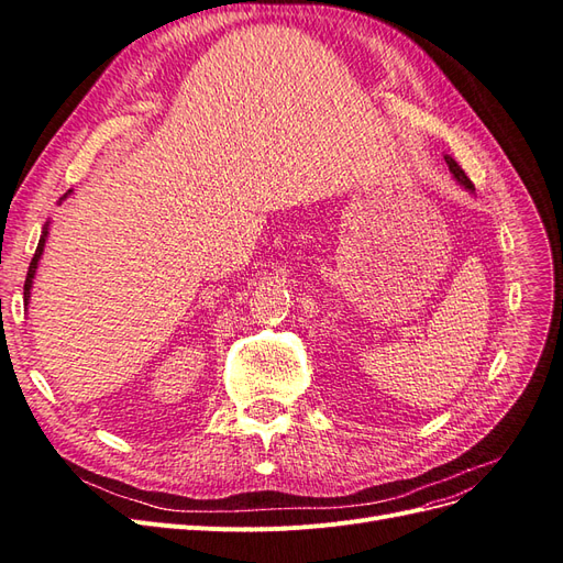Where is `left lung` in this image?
<instances>
[{"instance_id":"obj_1","label":"left lung","mask_w":563,"mask_h":563,"mask_svg":"<svg viewBox=\"0 0 563 563\" xmlns=\"http://www.w3.org/2000/svg\"><path fill=\"white\" fill-rule=\"evenodd\" d=\"M444 159H446V164H449V172H451V176L455 178V183H460V185H463L467 192H474V185H472V180H470V178L465 176V172H463V168H460V166H457V162H455L453 157H449V155H444Z\"/></svg>"}]
</instances>
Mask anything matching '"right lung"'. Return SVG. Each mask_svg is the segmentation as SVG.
<instances>
[{
    "instance_id": "obj_1",
    "label": "right lung",
    "mask_w": 563,
    "mask_h": 563,
    "mask_svg": "<svg viewBox=\"0 0 563 563\" xmlns=\"http://www.w3.org/2000/svg\"><path fill=\"white\" fill-rule=\"evenodd\" d=\"M73 192V190H70ZM70 192H65L63 197H60V201L70 195ZM46 236H48V223L44 225V230H42V236H40V244H37V251H35V258H32V263H30V267H27V277H25V288H23V300H25V305L30 302V294H32V279H35V275H37V265H40V261H42V253H44V244H46Z\"/></svg>"
}]
</instances>
